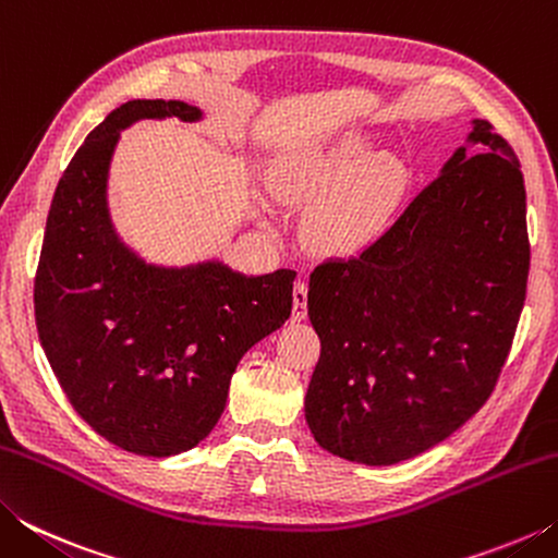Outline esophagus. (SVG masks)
<instances>
[{
	"instance_id": "1",
	"label": "esophagus",
	"mask_w": 558,
	"mask_h": 558,
	"mask_svg": "<svg viewBox=\"0 0 558 558\" xmlns=\"http://www.w3.org/2000/svg\"><path fill=\"white\" fill-rule=\"evenodd\" d=\"M307 317V282L298 280L295 288H292V319L300 323V319Z\"/></svg>"
}]
</instances>
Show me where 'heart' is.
<instances>
[{"instance_id":"heart-1","label":"heart","mask_w":558,"mask_h":558,"mask_svg":"<svg viewBox=\"0 0 558 558\" xmlns=\"http://www.w3.org/2000/svg\"><path fill=\"white\" fill-rule=\"evenodd\" d=\"M270 192L280 202L305 204L323 196L307 231L325 248H349L372 235L393 196L389 169L366 165V149L344 143L329 153L288 155L272 167Z\"/></svg>"}]
</instances>
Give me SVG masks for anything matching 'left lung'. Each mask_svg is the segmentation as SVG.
<instances>
[{
  "label": "left lung",
  "mask_w": 558,
  "mask_h": 558,
  "mask_svg": "<svg viewBox=\"0 0 558 558\" xmlns=\"http://www.w3.org/2000/svg\"><path fill=\"white\" fill-rule=\"evenodd\" d=\"M468 143L379 239L310 276L323 352L305 418L332 456L409 460L495 391L526 298V194L487 120H472Z\"/></svg>",
  "instance_id": "8db88e82"
}]
</instances>
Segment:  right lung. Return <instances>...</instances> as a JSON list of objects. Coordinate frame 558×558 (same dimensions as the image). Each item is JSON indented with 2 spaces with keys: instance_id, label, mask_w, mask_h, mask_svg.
I'll list each match as a JSON object with an SVG mask.
<instances>
[{
  "instance_id": "add662e5",
  "label": "right lung",
  "mask_w": 558,
  "mask_h": 558,
  "mask_svg": "<svg viewBox=\"0 0 558 558\" xmlns=\"http://www.w3.org/2000/svg\"><path fill=\"white\" fill-rule=\"evenodd\" d=\"M143 118L199 120L182 100H130L90 132L56 186L34 313L65 399L135 456L194 448L219 423L241 356L292 310L295 270L248 278L219 260L149 266L112 229L108 169L120 130Z\"/></svg>"
}]
</instances>
